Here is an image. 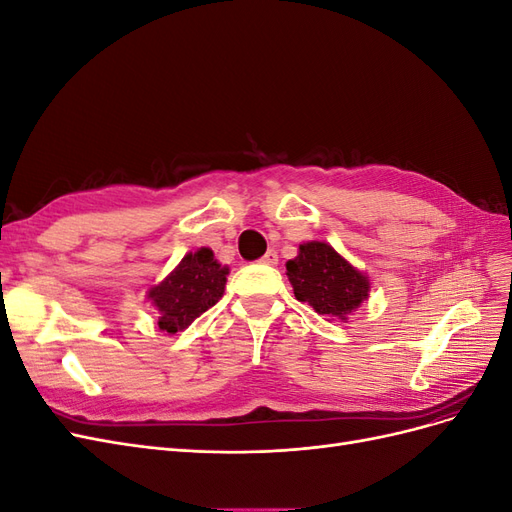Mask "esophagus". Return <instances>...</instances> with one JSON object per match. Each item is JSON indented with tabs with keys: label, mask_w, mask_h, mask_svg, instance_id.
<instances>
[{
	"label": "esophagus",
	"mask_w": 512,
	"mask_h": 512,
	"mask_svg": "<svg viewBox=\"0 0 512 512\" xmlns=\"http://www.w3.org/2000/svg\"><path fill=\"white\" fill-rule=\"evenodd\" d=\"M262 262L269 267H275L277 265V252L275 250H269L265 256H262Z\"/></svg>",
	"instance_id": "34e87169"
}]
</instances>
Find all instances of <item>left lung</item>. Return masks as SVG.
<instances>
[{
  "label": "left lung",
  "mask_w": 512,
  "mask_h": 512,
  "mask_svg": "<svg viewBox=\"0 0 512 512\" xmlns=\"http://www.w3.org/2000/svg\"><path fill=\"white\" fill-rule=\"evenodd\" d=\"M286 275L294 297L312 305L320 316L348 320L369 297L367 275L322 241L299 245L297 258L286 262Z\"/></svg>",
  "instance_id": "left-lung-1"
}]
</instances>
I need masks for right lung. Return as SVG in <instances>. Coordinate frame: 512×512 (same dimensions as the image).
Returning <instances> with one entry per match:
<instances>
[{
  "instance_id": "right-lung-1",
  "label": "right lung",
  "mask_w": 512,
  "mask_h": 512,
  "mask_svg": "<svg viewBox=\"0 0 512 512\" xmlns=\"http://www.w3.org/2000/svg\"><path fill=\"white\" fill-rule=\"evenodd\" d=\"M228 267L213 258L209 247L185 254L177 269L164 282L147 292V299L158 309V327L166 333H179L222 299Z\"/></svg>"
}]
</instances>
